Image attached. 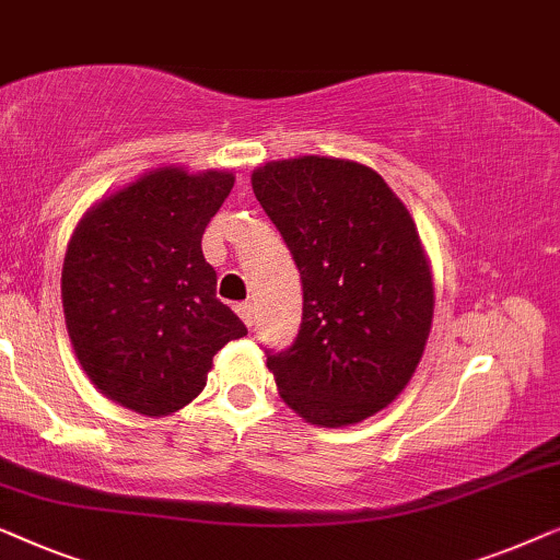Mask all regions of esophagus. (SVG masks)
<instances>
[{
	"label": "esophagus",
	"instance_id": "obj_1",
	"mask_svg": "<svg viewBox=\"0 0 560 560\" xmlns=\"http://www.w3.org/2000/svg\"><path fill=\"white\" fill-rule=\"evenodd\" d=\"M235 314L246 322V327L254 325V306H250V302H238L235 304Z\"/></svg>",
	"mask_w": 560,
	"mask_h": 560
}]
</instances>
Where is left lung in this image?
<instances>
[{"mask_svg": "<svg viewBox=\"0 0 560 560\" xmlns=\"http://www.w3.org/2000/svg\"><path fill=\"white\" fill-rule=\"evenodd\" d=\"M250 185L302 277L299 335L266 350L281 398L319 427L368 419L411 381L434 317L413 220L377 172L348 160L269 162Z\"/></svg>", "mask_w": 560, "mask_h": 560, "instance_id": "obj_1", "label": "left lung"}]
</instances>
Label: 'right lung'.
<instances>
[{
	"label": "right lung",
	"mask_w": 560,
	"mask_h": 560,
	"mask_svg": "<svg viewBox=\"0 0 560 560\" xmlns=\"http://www.w3.org/2000/svg\"><path fill=\"white\" fill-rule=\"evenodd\" d=\"M231 172L156 170L98 202L62 264V312L85 375L131 411L164 416L205 388L212 355L248 335L215 296L202 233Z\"/></svg>",
	"instance_id": "add662e5"
}]
</instances>
